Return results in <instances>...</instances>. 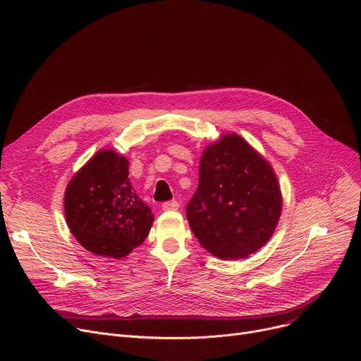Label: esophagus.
Returning a JSON list of instances; mask_svg holds the SVG:
<instances>
[{
	"label": "esophagus",
	"mask_w": 361,
	"mask_h": 361,
	"mask_svg": "<svg viewBox=\"0 0 361 361\" xmlns=\"http://www.w3.org/2000/svg\"><path fill=\"white\" fill-rule=\"evenodd\" d=\"M178 208H180V203L177 200H169V202H165L162 205L164 211H177Z\"/></svg>",
	"instance_id": "esophagus-1"
}]
</instances>
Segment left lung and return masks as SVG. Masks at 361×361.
Masks as SVG:
<instances>
[{
	"label": "left lung",
	"mask_w": 361,
	"mask_h": 361,
	"mask_svg": "<svg viewBox=\"0 0 361 361\" xmlns=\"http://www.w3.org/2000/svg\"><path fill=\"white\" fill-rule=\"evenodd\" d=\"M281 205L283 197L270 162L243 137L230 133L203 150L199 185L185 214L209 254L242 259L270 240Z\"/></svg>",
	"instance_id": "8db88e82"
}]
</instances>
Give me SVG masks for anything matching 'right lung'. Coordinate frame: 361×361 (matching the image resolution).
<instances>
[{"instance_id":"right-lung-1","label":"right lung","mask_w":361,"mask_h":361,"mask_svg":"<svg viewBox=\"0 0 361 361\" xmlns=\"http://www.w3.org/2000/svg\"><path fill=\"white\" fill-rule=\"evenodd\" d=\"M128 168L125 156L102 149L66 187V224L75 239L99 257H127L146 240L154 221L150 207L133 189Z\"/></svg>"}]
</instances>
